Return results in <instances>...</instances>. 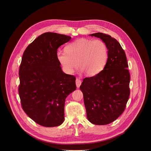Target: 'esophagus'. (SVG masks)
I'll list each match as a JSON object with an SVG mask.
<instances>
[{"mask_svg":"<svg viewBox=\"0 0 151 151\" xmlns=\"http://www.w3.org/2000/svg\"><path fill=\"white\" fill-rule=\"evenodd\" d=\"M81 83H82V82L80 79H79V78L76 79V87L78 88H79L80 87V85H81Z\"/></svg>","mask_w":151,"mask_h":151,"instance_id":"obj_1","label":"esophagus"}]
</instances>
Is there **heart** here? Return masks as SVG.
<instances>
[{
    "mask_svg": "<svg viewBox=\"0 0 151 151\" xmlns=\"http://www.w3.org/2000/svg\"><path fill=\"white\" fill-rule=\"evenodd\" d=\"M65 50L58 51L57 58L68 74L72 73L79 64L87 75H96L104 69L108 58L107 47L100 39L81 38L69 44Z\"/></svg>",
    "mask_w": 151,
    "mask_h": 151,
    "instance_id": "1",
    "label": "heart"
}]
</instances>
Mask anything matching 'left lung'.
Masks as SVG:
<instances>
[{
  "label": "left lung",
  "instance_id": "left-lung-1",
  "mask_svg": "<svg viewBox=\"0 0 151 151\" xmlns=\"http://www.w3.org/2000/svg\"><path fill=\"white\" fill-rule=\"evenodd\" d=\"M91 36L105 43L108 58L103 70L84 78L80 89L89 121L106 125L116 120L125 109L130 94V75L125 51L116 39L103 33Z\"/></svg>",
  "mask_w": 151,
  "mask_h": 151
}]
</instances>
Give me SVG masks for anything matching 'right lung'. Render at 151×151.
<instances>
[{
	"label": "right lung",
	"mask_w": 151,
	"mask_h": 151,
	"mask_svg": "<svg viewBox=\"0 0 151 151\" xmlns=\"http://www.w3.org/2000/svg\"><path fill=\"white\" fill-rule=\"evenodd\" d=\"M70 36L47 32L25 50L19 69L18 93L21 107L37 124L47 127L61 125L64 104L76 88V78L64 73L57 58V49Z\"/></svg>",
	"instance_id": "obj_1"
}]
</instances>
